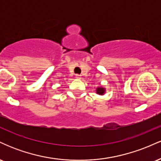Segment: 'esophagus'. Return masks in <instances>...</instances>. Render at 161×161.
Masks as SVG:
<instances>
[{"label":"esophagus","mask_w":161,"mask_h":161,"mask_svg":"<svg viewBox=\"0 0 161 161\" xmlns=\"http://www.w3.org/2000/svg\"><path fill=\"white\" fill-rule=\"evenodd\" d=\"M75 78H76L77 79H81V75H79V74H76V75H75Z\"/></svg>","instance_id":"34e87169"}]
</instances>
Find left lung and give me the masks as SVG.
<instances>
[{
    "label": "left lung",
    "instance_id": "obj_1",
    "mask_svg": "<svg viewBox=\"0 0 161 161\" xmlns=\"http://www.w3.org/2000/svg\"><path fill=\"white\" fill-rule=\"evenodd\" d=\"M96 93L99 95H104L105 93V88H103V87H98L96 89Z\"/></svg>",
    "mask_w": 161,
    "mask_h": 161
}]
</instances>
